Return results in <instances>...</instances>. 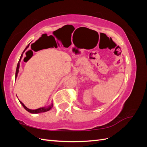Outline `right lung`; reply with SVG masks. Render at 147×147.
Here are the masks:
<instances>
[{"label":"right lung","mask_w":147,"mask_h":147,"mask_svg":"<svg viewBox=\"0 0 147 147\" xmlns=\"http://www.w3.org/2000/svg\"><path fill=\"white\" fill-rule=\"evenodd\" d=\"M29 44H28V45L26 47L25 50L23 51V53H22V55L20 57V59L19 60V62L18 63V65H17V67H16V74H15V77L16 78L17 77V75H18V72H19V68H20V63L21 61V59L22 58V57H23V53H24V51L27 50V48L29 47ZM31 51V50H30ZM32 54L33 55V53H32ZM20 102L21 103V104L23 105V107L28 111V112L31 113H42V112H47V111H49L50 110H51V109L53 107V104H51V105H50L49 107H42V108H39V109H35V110H31V109H29L28 108L26 107L23 104V103L22 102H21L20 100Z\"/></svg>","instance_id":"right-lung-1"}]
</instances>
